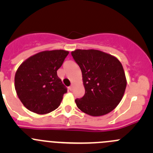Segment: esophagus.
<instances>
[{"mask_svg":"<svg viewBox=\"0 0 153 153\" xmlns=\"http://www.w3.org/2000/svg\"><path fill=\"white\" fill-rule=\"evenodd\" d=\"M72 89H73V85H72H72H71L70 86H69V89L70 91H72Z\"/></svg>","mask_w":153,"mask_h":153,"instance_id":"34e87169","label":"esophagus"}]
</instances>
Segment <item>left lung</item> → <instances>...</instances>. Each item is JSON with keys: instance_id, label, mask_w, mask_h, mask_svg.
I'll list each match as a JSON object with an SVG mask.
<instances>
[{"instance_id": "8db88e82", "label": "left lung", "mask_w": 153, "mask_h": 153, "mask_svg": "<svg viewBox=\"0 0 153 153\" xmlns=\"http://www.w3.org/2000/svg\"><path fill=\"white\" fill-rule=\"evenodd\" d=\"M71 54L81 68L85 89L84 96L75 100L78 109L91 116H101L113 110L126 86L119 60L96 49H75Z\"/></svg>"}]
</instances>
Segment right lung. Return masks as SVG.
Segmentation results:
<instances>
[{
    "instance_id": "obj_1",
    "label": "right lung",
    "mask_w": 153,
    "mask_h": 153,
    "mask_svg": "<svg viewBox=\"0 0 153 153\" xmlns=\"http://www.w3.org/2000/svg\"><path fill=\"white\" fill-rule=\"evenodd\" d=\"M69 52L47 50L24 61L17 69L15 88L18 98L27 109L44 115L61 104L67 88L57 75Z\"/></svg>"
}]
</instances>
